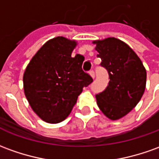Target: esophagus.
<instances>
[{
    "label": "esophagus",
    "instance_id": "1",
    "mask_svg": "<svg viewBox=\"0 0 159 159\" xmlns=\"http://www.w3.org/2000/svg\"><path fill=\"white\" fill-rule=\"evenodd\" d=\"M89 74H90V76H92V78H95V71H94L93 70L89 71Z\"/></svg>",
    "mask_w": 159,
    "mask_h": 159
}]
</instances>
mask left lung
Instances as JSON below:
<instances>
[{
  "mask_svg": "<svg viewBox=\"0 0 159 159\" xmlns=\"http://www.w3.org/2000/svg\"><path fill=\"white\" fill-rule=\"evenodd\" d=\"M100 65L107 70L109 83L96 95L99 108L111 120L125 116L144 94L146 71L141 60L126 43L115 38L95 41Z\"/></svg>",
  "mask_w": 159,
  "mask_h": 159,
  "instance_id": "obj_1",
  "label": "left lung"
}]
</instances>
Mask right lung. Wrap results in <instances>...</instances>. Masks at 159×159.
<instances>
[{"label":"right lung","mask_w":159,"mask_h":159,"mask_svg":"<svg viewBox=\"0 0 159 159\" xmlns=\"http://www.w3.org/2000/svg\"><path fill=\"white\" fill-rule=\"evenodd\" d=\"M76 45L64 37L49 40L34 55L24 73L25 97L33 110L48 123L64 120L83 88L93 82L82 68L84 57L71 56Z\"/></svg>","instance_id":"add662e5"}]
</instances>
